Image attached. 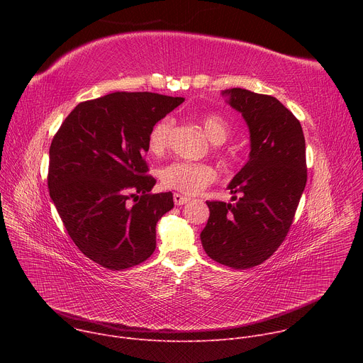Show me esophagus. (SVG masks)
Segmentation results:
<instances>
[{"label": "esophagus", "instance_id": "obj_1", "mask_svg": "<svg viewBox=\"0 0 363 363\" xmlns=\"http://www.w3.org/2000/svg\"><path fill=\"white\" fill-rule=\"evenodd\" d=\"M188 201H189L188 196H184V195L178 194V192L174 194V202H175V205H184V203H186Z\"/></svg>", "mask_w": 363, "mask_h": 363}]
</instances>
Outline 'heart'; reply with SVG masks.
<instances>
[{
	"mask_svg": "<svg viewBox=\"0 0 363 363\" xmlns=\"http://www.w3.org/2000/svg\"><path fill=\"white\" fill-rule=\"evenodd\" d=\"M201 126L213 143H223L231 133V126L225 118L218 113L205 115L199 119ZM174 126L171 118H164L152 126L147 135V149L153 155H161L168 146V139ZM217 178L216 169L202 162L175 161L160 171V179L164 186L178 189L185 194H196L213 184Z\"/></svg>",
	"mask_w": 363,
	"mask_h": 363,
	"instance_id": "obj_1",
	"label": "heart"
}]
</instances>
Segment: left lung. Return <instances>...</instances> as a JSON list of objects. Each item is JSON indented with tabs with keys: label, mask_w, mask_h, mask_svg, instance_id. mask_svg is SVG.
Instances as JSON below:
<instances>
[{
	"label": "left lung",
	"mask_w": 363,
	"mask_h": 363,
	"mask_svg": "<svg viewBox=\"0 0 363 363\" xmlns=\"http://www.w3.org/2000/svg\"><path fill=\"white\" fill-rule=\"evenodd\" d=\"M223 96L242 115L251 150L228 185L233 202H206L201 242L214 262L244 270L266 262L290 230L307 181L306 142L300 122L276 97L240 87Z\"/></svg>",
	"instance_id": "obj_1"
}]
</instances>
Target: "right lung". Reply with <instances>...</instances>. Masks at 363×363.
<instances>
[{
    "label": "right lung",
    "mask_w": 363,
    "mask_h": 363,
    "mask_svg": "<svg viewBox=\"0 0 363 363\" xmlns=\"http://www.w3.org/2000/svg\"><path fill=\"white\" fill-rule=\"evenodd\" d=\"M184 100L116 91L82 101L51 142L50 196L73 242L101 267L138 266L157 248V223L174 198L149 194L157 181L143 155L152 126Z\"/></svg>",
    "instance_id": "add662e5"
}]
</instances>
